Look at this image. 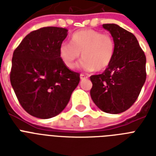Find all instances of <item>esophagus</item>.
<instances>
[{"label":"esophagus","instance_id":"esophagus-1","mask_svg":"<svg viewBox=\"0 0 156 156\" xmlns=\"http://www.w3.org/2000/svg\"><path fill=\"white\" fill-rule=\"evenodd\" d=\"M88 76L84 74V73H81L80 74V78L81 79H85V78H87Z\"/></svg>","mask_w":156,"mask_h":156}]
</instances>
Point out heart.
I'll list each match as a JSON object with an SVG mask.
<instances>
[{
	"label": "heart",
	"mask_w": 156,
	"mask_h": 156,
	"mask_svg": "<svg viewBox=\"0 0 156 156\" xmlns=\"http://www.w3.org/2000/svg\"><path fill=\"white\" fill-rule=\"evenodd\" d=\"M83 59L81 67L87 71H103L111 64L115 53L113 38L108 33L94 29L76 31L70 38V44L63 43L59 54L68 69L75 68L80 56Z\"/></svg>",
	"instance_id": "heart-1"
}]
</instances>
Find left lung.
Here are the masks:
<instances>
[{"instance_id":"8db88e82","label":"left lung","mask_w":156,"mask_h":156,"mask_svg":"<svg viewBox=\"0 0 156 156\" xmlns=\"http://www.w3.org/2000/svg\"><path fill=\"white\" fill-rule=\"evenodd\" d=\"M115 42L111 64L101 74L90 76V96L107 113L117 114L130 108L147 78L146 56L136 37L116 24H104Z\"/></svg>"}]
</instances>
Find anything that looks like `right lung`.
<instances>
[{
	"instance_id": "1",
	"label": "right lung",
	"mask_w": 156,
	"mask_h": 156,
	"mask_svg": "<svg viewBox=\"0 0 156 156\" xmlns=\"http://www.w3.org/2000/svg\"><path fill=\"white\" fill-rule=\"evenodd\" d=\"M67 31L56 27L33 30L13 52L11 85L21 106L37 118L63 111L80 81V74L67 68L59 54Z\"/></svg>"
}]
</instances>
